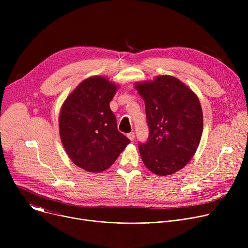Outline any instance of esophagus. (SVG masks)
Returning <instances> with one entry per match:
<instances>
[{
    "label": "esophagus",
    "mask_w": 248,
    "mask_h": 248,
    "mask_svg": "<svg viewBox=\"0 0 248 248\" xmlns=\"http://www.w3.org/2000/svg\"><path fill=\"white\" fill-rule=\"evenodd\" d=\"M127 137H128V139H129L130 141H133L134 138H135L134 132H129V133H127Z\"/></svg>",
    "instance_id": "obj_1"
}]
</instances>
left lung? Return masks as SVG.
I'll use <instances>...</instances> for the list:
<instances>
[{
	"instance_id": "obj_1",
	"label": "left lung",
	"mask_w": 248,
	"mask_h": 248,
	"mask_svg": "<svg viewBox=\"0 0 248 248\" xmlns=\"http://www.w3.org/2000/svg\"><path fill=\"white\" fill-rule=\"evenodd\" d=\"M145 103L149 137L139 143L146 168L159 175L183 169L195 154L203 131V114L196 94L180 79L159 76L137 82Z\"/></svg>"
}]
</instances>
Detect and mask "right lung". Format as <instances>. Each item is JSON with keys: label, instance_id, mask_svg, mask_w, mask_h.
<instances>
[{"label": "right lung", "instance_id": "obj_1", "mask_svg": "<svg viewBox=\"0 0 248 248\" xmlns=\"http://www.w3.org/2000/svg\"><path fill=\"white\" fill-rule=\"evenodd\" d=\"M118 86L106 78L84 79L62 106L59 127L62 143L78 167L100 172L110 168L130 140L117 127L110 102Z\"/></svg>", "mask_w": 248, "mask_h": 248}]
</instances>
